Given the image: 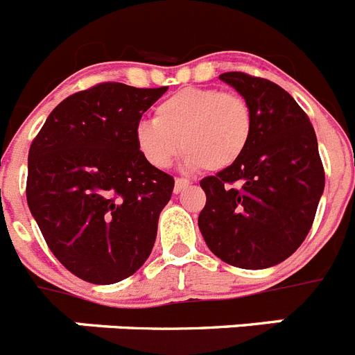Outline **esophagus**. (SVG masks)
<instances>
[{"instance_id": "34e87169", "label": "esophagus", "mask_w": 355, "mask_h": 355, "mask_svg": "<svg viewBox=\"0 0 355 355\" xmlns=\"http://www.w3.org/2000/svg\"><path fill=\"white\" fill-rule=\"evenodd\" d=\"M187 187H190V181L184 180V178H175V184H174V192L180 193L181 190H184Z\"/></svg>"}]
</instances>
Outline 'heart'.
<instances>
[{"instance_id": "obj_1", "label": "heart", "mask_w": 355, "mask_h": 355, "mask_svg": "<svg viewBox=\"0 0 355 355\" xmlns=\"http://www.w3.org/2000/svg\"><path fill=\"white\" fill-rule=\"evenodd\" d=\"M251 129L253 114L242 95L183 87L157 105L154 120L136 125L135 140L154 168H168L181 148L189 166L219 172L241 159Z\"/></svg>"}]
</instances>
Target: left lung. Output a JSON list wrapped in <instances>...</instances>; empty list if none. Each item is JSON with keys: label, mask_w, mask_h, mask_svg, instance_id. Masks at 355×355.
Returning <instances> with one entry per match:
<instances>
[{"label": "left lung", "mask_w": 355, "mask_h": 355, "mask_svg": "<svg viewBox=\"0 0 355 355\" xmlns=\"http://www.w3.org/2000/svg\"><path fill=\"white\" fill-rule=\"evenodd\" d=\"M248 100L253 129L237 163L201 180L199 230L214 255L242 269L277 266L302 246L325 187L314 127L268 78L220 75Z\"/></svg>", "instance_id": "obj_1"}]
</instances>
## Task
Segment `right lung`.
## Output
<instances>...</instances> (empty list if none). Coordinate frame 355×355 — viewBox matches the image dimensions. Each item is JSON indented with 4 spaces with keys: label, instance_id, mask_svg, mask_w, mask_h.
I'll return each mask as SVG.
<instances>
[{
    "label": "right lung",
    "instance_id": "obj_1",
    "mask_svg": "<svg viewBox=\"0 0 355 355\" xmlns=\"http://www.w3.org/2000/svg\"><path fill=\"white\" fill-rule=\"evenodd\" d=\"M166 87L100 83L69 95L28 150L26 201L60 264L107 286L144 266L174 178L141 156L135 129Z\"/></svg>",
    "mask_w": 355,
    "mask_h": 355
}]
</instances>
